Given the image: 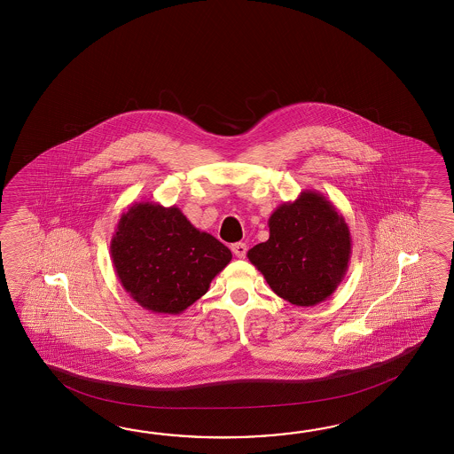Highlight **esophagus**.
Wrapping results in <instances>:
<instances>
[{
  "label": "esophagus",
  "mask_w": 454,
  "mask_h": 454,
  "mask_svg": "<svg viewBox=\"0 0 454 454\" xmlns=\"http://www.w3.org/2000/svg\"><path fill=\"white\" fill-rule=\"evenodd\" d=\"M247 250H248V248H247V245H245V243H241V241L231 245V251H233V254H235L237 258H245Z\"/></svg>",
  "instance_id": "1"
}]
</instances>
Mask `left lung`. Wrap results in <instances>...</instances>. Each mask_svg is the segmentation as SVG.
I'll return each instance as SVG.
<instances>
[{"mask_svg":"<svg viewBox=\"0 0 454 454\" xmlns=\"http://www.w3.org/2000/svg\"><path fill=\"white\" fill-rule=\"evenodd\" d=\"M270 239L247 256L274 294L297 307L329 299L348 272L352 239L344 215L326 196L305 190L270 214Z\"/></svg>","mask_w":454,"mask_h":454,"instance_id":"8db88e82","label":"left lung"}]
</instances>
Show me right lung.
Returning <instances> with one entry per match:
<instances>
[{"label":"right lung","mask_w":454,"mask_h":454,"mask_svg":"<svg viewBox=\"0 0 454 454\" xmlns=\"http://www.w3.org/2000/svg\"><path fill=\"white\" fill-rule=\"evenodd\" d=\"M116 276L143 309L180 315L209 290L231 253L198 231L176 207L153 201L131 204L110 241Z\"/></svg>","instance_id":"obj_1"}]
</instances>
